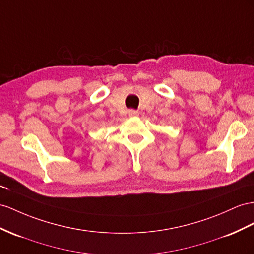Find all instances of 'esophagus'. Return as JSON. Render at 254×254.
Wrapping results in <instances>:
<instances>
[{
	"mask_svg": "<svg viewBox=\"0 0 254 254\" xmlns=\"http://www.w3.org/2000/svg\"><path fill=\"white\" fill-rule=\"evenodd\" d=\"M127 114H128L129 117H136V116H138V112H137V110H135V109H129Z\"/></svg>",
	"mask_w": 254,
	"mask_h": 254,
	"instance_id": "esophagus-1",
	"label": "esophagus"
}]
</instances>
